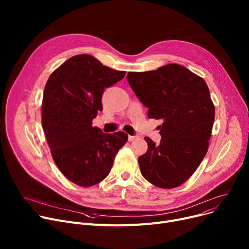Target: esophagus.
<instances>
[{"mask_svg": "<svg viewBox=\"0 0 249 249\" xmlns=\"http://www.w3.org/2000/svg\"><path fill=\"white\" fill-rule=\"evenodd\" d=\"M136 138H137L136 136H131V135L128 136V140H129V141H133V140L136 139Z\"/></svg>", "mask_w": 249, "mask_h": 249, "instance_id": "1", "label": "esophagus"}]
</instances>
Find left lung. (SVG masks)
<instances>
[{
  "label": "left lung",
  "mask_w": 249,
  "mask_h": 249,
  "mask_svg": "<svg viewBox=\"0 0 249 249\" xmlns=\"http://www.w3.org/2000/svg\"><path fill=\"white\" fill-rule=\"evenodd\" d=\"M127 81L148 108V118L162 120L159 145L144 137L148 149L138 159L141 175L155 187H178L192 177L208 151L215 119L208 86L176 63L156 71H129Z\"/></svg>",
  "instance_id": "obj_1"
}]
</instances>
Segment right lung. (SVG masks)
<instances>
[{"mask_svg": "<svg viewBox=\"0 0 249 249\" xmlns=\"http://www.w3.org/2000/svg\"><path fill=\"white\" fill-rule=\"evenodd\" d=\"M126 71L105 67L89 54H78L52 72L44 88L42 127L52 159L73 184L91 187L107 178L117 152L125 145L123 132L105 134L93 127L102 111V96Z\"/></svg>", "mask_w": 249, "mask_h": 249, "instance_id": "right-lung-1", "label": "right lung"}]
</instances>
